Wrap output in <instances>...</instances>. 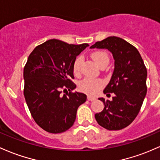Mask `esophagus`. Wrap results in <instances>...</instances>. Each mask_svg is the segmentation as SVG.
<instances>
[{"label":"esophagus","instance_id":"esophagus-1","mask_svg":"<svg viewBox=\"0 0 160 160\" xmlns=\"http://www.w3.org/2000/svg\"><path fill=\"white\" fill-rule=\"evenodd\" d=\"M88 100H89V101H93V100H96V98H94V97H92V96H90V95H89V96H88Z\"/></svg>","mask_w":160,"mask_h":160}]
</instances>
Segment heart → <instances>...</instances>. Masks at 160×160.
Masks as SVG:
<instances>
[{"mask_svg":"<svg viewBox=\"0 0 160 160\" xmlns=\"http://www.w3.org/2000/svg\"><path fill=\"white\" fill-rule=\"evenodd\" d=\"M91 57L100 68L104 66H107L109 62L108 54L104 51H99L93 52L91 53ZM82 62H83L82 57H78L75 59L74 64H73V72L75 74H78L80 72ZM102 86H103V82L100 80L85 78L84 80L81 81L78 84V89L88 94H95L98 93Z\"/></svg>","mask_w":160,"mask_h":160,"instance_id":"heart-1","label":"heart"}]
</instances>
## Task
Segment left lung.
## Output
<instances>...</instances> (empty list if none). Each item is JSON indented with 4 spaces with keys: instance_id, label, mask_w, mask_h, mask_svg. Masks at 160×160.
<instances>
[{
    "instance_id": "left-lung-1",
    "label": "left lung",
    "mask_w": 160,
    "mask_h": 160,
    "mask_svg": "<svg viewBox=\"0 0 160 160\" xmlns=\"http://www.w3.org/2000/svg\"><path fill=\"white\" fill-rule=\"evenodd\" d=\"M90 48L107 49L115 60L112 77L103 90L104 94L115 95L111 101L98 98L104 108L95 119L107 130L122 129L135 119L146 96L148 72L143 61L136 48L119 37H108Z\"/></svg>"
}]
</instances>
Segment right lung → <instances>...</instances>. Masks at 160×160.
Listing matches in <instances>:
<instances>
[{"mask_svg":"<svg viewBox=\"0 0 160 160\" xmlns=\"http://www.w3.org/2000/svg\"><path fill=\"white\" fill-rule=\"evenodd\" d=\"M88 44H69L51 39L37 46L24 67V96L32 116L50 133L57 134L71 128L77 109L87 100L83 93L72 92L76 85L73 64ZM70 91L62 95L61 89Z\"/></svg>","mask_w":160,"mask_h":160,"instance_id":"obj_1","label":"right lung"}]
</instances>
